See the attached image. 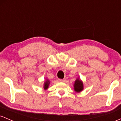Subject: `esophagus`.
I'll use <instances>...</instances> for the list:
<instances>
[{
	"label": "esophagus",
	"instance_id": "obj_1",
	"mask_svg": "<svg viewBox=\"0 0 121 121\" xmlns=\"http://www.w3.org/2000/svg\"><path fill=\"white\" fill-rule=\"evenodd\" d=\"M59 81L60 82H65V79H59Z\"/></svg>",
	"mask_w": 121,
	"mask_h": 121
}]
</instances>
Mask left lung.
<instances>
[{
	"instance_id": "obj_1",
	"label": "left lung",
	"mask_w": 121,
	"mask_h": 121,
	"mask_svg": "<svg viewBox=\"0 0 121 121\" xmlns=\"http://www.w3.org/2000/svg\"><path fill=\"white\" fill-rule=\"evenodd\" d=\"M73 86H74V91L77 93H80L84 89V84L82 81L78 77L74 81Z\"/></svg>"
}]
</instances>
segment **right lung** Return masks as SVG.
I'll return each instance as SVG.
<instances>
[{"label":"right lung","instance_id":"add662e5","mask_svg":"<svg viewBox=\"0 0 121 121\" xmlns=\"http://www.w3.org/2000/svg\"><path fill=\"white\" fill-rule=\"evenodd\" d=\"M50 84V81L48 79H46L45 81L44 82V90L48 89V88L49 87V85Z\"/></svg>","mask_w":121,"mask_h":121}]
</instances>
